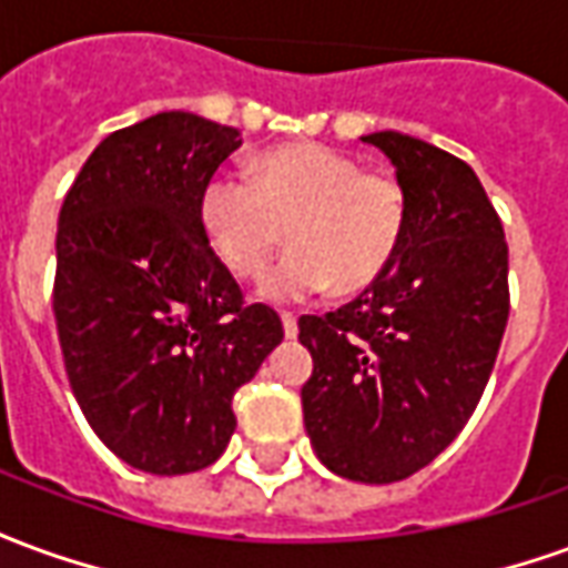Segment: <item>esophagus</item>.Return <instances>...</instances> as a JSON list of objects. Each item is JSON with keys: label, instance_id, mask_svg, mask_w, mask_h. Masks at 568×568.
<instances>
[{"label": "esophagus", "instance_id": "1", "mask_svg": "<svg viewBox=\"0 0 568 568\" xmlns=\"http://www.w3.org/2000/svg\"><path fill=\"white\" fill-rule=\"evenodd\" d=\"M283 332H285V337H297V316H295V313H283Z\"/></svg>", "mask_w": 568, "mask_h": 568}]
</instances>
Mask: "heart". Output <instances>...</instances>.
Returning a JSON list of instances; mask_svg holds the SVG:
<instances>
[{"instance_id": "b5f03b06", "label": "heart", "mask_w": 568, "mask_h": 568, "mask_svg": "<svg viewBox=\"0 0 568 568\" xmlns=\"http://www.w3.org/2000/svg\"><path fill=\"white\" fill-rule=\"evenodd\" d=\"M200 231L236 280H258L288 227L292 252L264 280V297L304 301L334 283L358 292L381 280L407 231L405 185L320 142L261 151L248 179L219 170L197 200Z\"/></svg>"}]
</instances>
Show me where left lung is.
<instances>
[{"label":"left lung","mask_w":568,"mask_h":568,"mask_svg":"<svg viewBox=\"0 0 568 568\" xmlns=\"http://www.w3.org/2000/svg\"><path fill=\"white\" fill-rule=\"evenodd\" d=\"M362 140L393 161L407 231L356 301L297 320L313 356L301 405L322 465L393 484L426 468L475 414L511 310L508 243L468 163L395 130Z\"/></svg>","instance_id":"left-lung-1"}]
</instances>
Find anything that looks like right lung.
Segmentation results:
<instances>
[{"instance_id":"add662e5","label":"right lung","mask_w":568,"mask_h":568,"mask_svg":"<svg viewBox=\"0 0 568 568\" xmlns=\"http://www.w3.org/2000/svg\"><path fill=\"white\" fill-rule=\"evenodd\" d=\"M240 130L161 112L109 133L57 222L54 320L79 407L109 450L149 475L212 465L234 393L283 341L267 304L212 255L197 200Z\"/></svg>"}]
</instances>
